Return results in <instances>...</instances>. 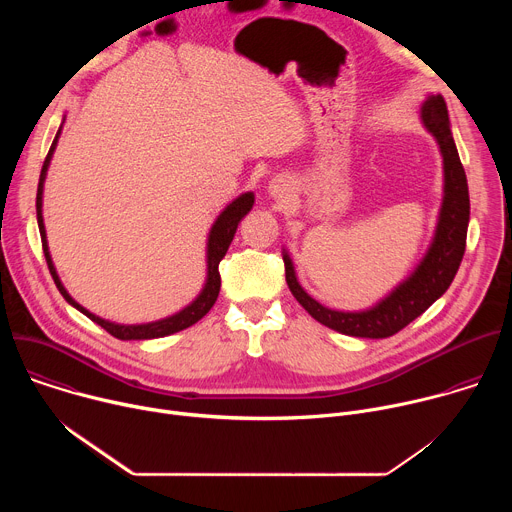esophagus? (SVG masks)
Segmentation results:
<instances>
[{
	"label": "esophagus",
	"instance_id": "34e87169",
	"mask_svg": "<svg viewBox=\"0 0 512 512\" xmlns=\"http://www.w3.org/2000/svg\"><path fill=\"white\" fill-rule=\"evenodd\" d=\"M285 180H273L271 182V194H275V196H281L283 192H285Z\"/></svg>",
	"mask_w": 512,
	"mask_h": 512
}]
</instances>
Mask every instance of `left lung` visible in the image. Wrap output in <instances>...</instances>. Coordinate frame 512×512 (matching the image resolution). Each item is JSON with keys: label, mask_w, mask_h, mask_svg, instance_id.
Here are the masks:
<instances>
[{"label": "left lung", "mask_w": 512, "mask_h": 512, "mask_svg": "<svg viewBox=\"0 0 512 512\" xmlns=\"http://www.w3.org/2000/svg\"><path fill=\"white\" fill-rule=\"evenodd\" d=\"M421 119L440 143L446 186L435 239L425 259L407 281H403L389 298L367 312H336L324 308L306 294L296 279L291 259L283 255L285 281L291 294L314 320L336 332L358 338H389L397 334L409 322L421 316L437 298L446 294V289L460 269L466 251L470 196L466 172L450 131L448 107L442 95H433L423 103Z\"/></svg>", "instance_id": "1"}]
</instances>
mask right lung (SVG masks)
I'll list each match as a JSON object with an SVG mask.
<instances>
[{
    "mask_svg": "<svg viewBox=\"0 0 512 512\" xmlns=\"http://www.w3.org/2000/svg\"><path fill=\"white\" fill-rule=\"evenodd\" d=\"M60 133V131H58ZM58 133L50 145V152L44 160V166H42V172H40V182H38V194H36V212H38V229H40V237H42V249H44V257H46V263H48V269H50V275L58 287V291L62 294V298L75 306L77 310H81L87 318H91L95 324H99L103 330H107L111 336L119 338V340H145V338H162V336H168V334H174V332H180L192 324H196L202 316L208 314V310L214 306L216 298H218V291H221V273H218V263L223 261V257L227 255V249L237 233V227L241 223V218L253 208V202H255V196L251 192L239 196L233 204H229L223 214L216 218V223L210 231V237H208V279H206V285L202 289V294L188 306L184 308L182 312H178L176 316L172 318H166V320H160V322H152V324H139V326H121V324H113V322H107L91 312H87L83 306H79L75 300H72L66 289L62 287L58 275H56V269L52 265V259H50V253H48V243H46V231H44V223H42V184H44V178H46V170H48V164H50V158H52V152L56 148V141H58Z\"/></svg>",
    "mask_w": 512,
    "mask_h": 512,
    "instance_id": "add662e5",
    "label": "right lung"
}]
</instances>
